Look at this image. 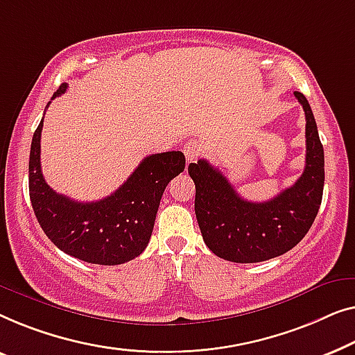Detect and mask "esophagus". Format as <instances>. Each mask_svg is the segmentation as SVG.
Here are the masks:
<instances>
[{
    "label": "esophagus",
    "instance_id": "esophagus-1",
    "mask_svg": "<svg viewBox=\"0 0 355 355\" xmlns=\"http://www.w3.org/2000/svg\"><path fill=\"white\" fill-rule=\"evenodd\" d=\"M183 153H184V157H187V162L188 164L196 162L198 159L201 157V154H202V146L198 141H194V139H191V141H188L187 144H184Z\"/></svg>",
    "mask_w": 355,
    "mask_h": 355
}]
</instances>
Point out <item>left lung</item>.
I'll list each match as a JSON object with an SVG mask.
<instances>
[{"label":"left lung","mask_w":355,"mask_h":355,"mask_svg":"<svg viewBox=\"0 0 355 355\" xmlns=\"http://www.w3.org/2000/svg\"><path fill=\"white\" fill-rule=\"evenodd\" d=\"M306 112V167L297 182L270 201L252 202L234 191L206 159L189 164L196 187L194 212L202 239L216 256L236 263L263 262L293 249L306 236L322 204L325 157L311 104L294 92Z\"/></svg>","instance_id":"obj_1"}]
</instances>
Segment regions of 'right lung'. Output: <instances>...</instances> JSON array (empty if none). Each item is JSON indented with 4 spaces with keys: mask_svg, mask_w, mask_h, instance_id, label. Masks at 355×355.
<instances>
[{
    "mask_svg": "<svg viewBox=\"0 0 355 355\" xmlns=\"http://www.w3.org/2000/svg\"><path fill=\"white\" fill-rule=\"evenodd\" d=\"M66 89L67 83H62L51 99ZM42 130L43 119L30 148L28 191L33 212L46 236L61 251L88 263L119 266L138 257L151 238L164 189L184 171L183 153L151 154L111 196L78 202L58 194L44 182L40 164Z\"/></svg>",
    "mask_w": 355,
    "mask_h": 355,
    "instance_id": "1",
    "label": "right lung"
}]
</instances>
